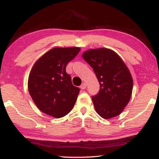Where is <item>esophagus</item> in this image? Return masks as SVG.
I'll use <instances>...</instances> for the list:
<instances>
[{
    "label": "esophagus",
    "instance_id": "1",
    "mask_svg": "<svg viewBox=\"0 0 159 159\" xmlns=\"http://www.w3.org/2000/svg\"><path fill=\"white\" fill-rule=\"evenodd\" d=\"M86 87H87V84H86V83H84H84H82V84L81 85V89H82V90H84V89L86 88Z\"/></svg>",
    "mask_w": 159,
    "mask_h": 159
}]
</instances>
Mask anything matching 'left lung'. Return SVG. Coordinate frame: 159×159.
<instances>
[{"instance_id":"8db88e82","label":"left lung","mask_w":159,"mask_h":159,"mask_svg":"<svg viewBox=\"0 0 159 159\" xmlns=\"http://www.w3.org/2000/svg\"><path fill=\"white\" fill-rule=\"evenodd\" d=\"M93 69L100 90L92 96L95 109L104 119L118 116L124 110L132 93L133 80L129 69L114 51L90 49L82 54Z\"/></svg>"}]
</instances>
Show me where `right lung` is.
Segmentation results:
<instances>
[{
  "label": "right lung",
  "mask_w": 159,
  "mask_h": 159,
  "mask_svg": "<svg viewBox=\"0 0 159 159\" xmlns=\"http://www.w3.org/2000/svg\"><path fill=\"white\" fill-rule=\"evenodd\" d=\"M81 48H54L34 63L28 78V90L42 112L55 118L66 116L73 108L80 89L66 72L69 62Z\"/></svg>",
  "instance_id": "right-lung-1"
}]
</instances>
